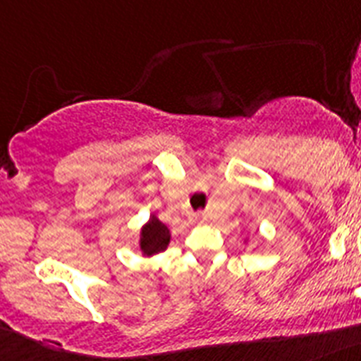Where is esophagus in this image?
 Wrapping results in <instances>:
<instances>
[{
    "label": "esophagus",
    "instance_id": "34e87169",
    "mask_svg": "<svg viewBox=\"0 0 361 361\" xmlns=\"http://www.w3.org/2000/svg\"><path fill=\"white\" fill-rule=\"evenodd\" d=\"M190 219H192V222H204L206 221V213H204V211H198V213H192Z\"/></svg>",
    "mask_w": 361,
    "mask_h": 361
}]
</instances>
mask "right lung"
Here are the masks:
<instances>
[{
	"instance_id": "right-lung-1",
	"label": "right lung",
	"mask_w": 361,
	"mask_h": 361,
	"mask_svg": "<svg viewBox=\"0 0 361 361\" xmlns=\"http://www.w3.org/2000/svg\"><path fill=\"white\" fill-rule=\"evenodd\" d=\"M171 241V233L169 228L159 222L155 216H152L150 222L142 228V235H140V250L145 252L146 256H154L159 254L166 248Z\"/></svg>"
}]
</instances>
